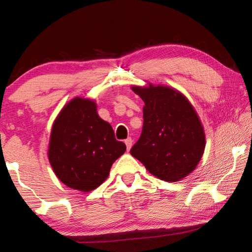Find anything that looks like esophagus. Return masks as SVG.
<instances>
[{
	"label": "esophagus",
	"mask_w": 252,
	"mask_h": 252,
	"mask_svg": "<svg viewBox=\"0 0 252 252\" xmlns=\"http://www.w3.org/2000/svg\"><path fill=\"white\" fill-rule=\"evenodd\" d=\"M125 143H126L127 150H130L131 147H132V143H133V140H132L131 138H127V139L126 140V141H125Z\"/></svg>",
	"instance_id": "esophagus-1"
}]
</instances>
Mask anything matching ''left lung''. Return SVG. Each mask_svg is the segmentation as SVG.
Segmentation results:
<instances>
[{
    "instance_id": "obj_1",
    "label": "left lung",
    "mask_w": 252,
    "mask_h": 252,
    "mask_svg": "<svg viewBox=\"0 0 252 252\" xmlns=\"http://www.w3.org/2000/svg\"><path fill=\"white\" fill-rule=\"evenodd\" d=\"M144 102L142 133L132 157L149 172L168 182H177L197 168L206 147V134L190 101L167 85H132Z\"/></svg>"
}]
</instances>
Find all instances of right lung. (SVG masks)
<instances>
[{
    "instance_id": "right-lung-1",
    "label": "right lung",
    "mask_w": 252,
    "mask_h": 252,
    "mask_svg": "<svg viewBox=\"0 0 252 252\" xmlns=\"http://www.w3.org/2000/svg\"><path fill=\"white\" fill-rule=\"evenodd\" d=\"M126 150L110 123L99 117L95 101L76 96L53 122L48 157L60 181L88 192L106 180L113 162Z\"/></svg>"
}]
</instances>
